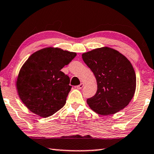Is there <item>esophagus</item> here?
Returning <instances> with one entry per match:
<instances>
[{
	"mask_svg": "<svg viewBox=\"0 0 154 154\" xmlns=\"http://www.w3.org/2000/svg\"><path fill=\"white\" fill-rule=\"evenodd\" d=\"M83 87H84V83H81L80 85H79L76 86V88L79 89V90H81V89H82Z\"/></svg>",
	"mask_w": 154,
	"mask_h": 154,
	"instance_id": "34e87169",
	"label": "esophagus"
}]
</instances>
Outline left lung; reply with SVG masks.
I'll use <instances>...</instances> for the list:
<instances>
[{
  "instance_id": "1",
  "label": "left lung",
  "mask_w": 154,
  "mask_h": 154,
  "mask_svg": "<svg viewBox=\"0 0 154 154\" xmlns=\"http://www.w3.org/2000/svg\"><path fill=\"white\" fill-rule=\"evenodd\" d=\"M97 82L95 95L87 103L98 114H114L125 108L132 99L136 75L132 64L119 51L109 47L96 48L82 55Z\"/></svg>"
}]
</instances>
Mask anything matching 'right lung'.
<instances>
[{"mask_svg":"<svg viewBox=\"0 0 154 154\" xmlns=\"http://www.w3.org/2000/svg\"><path fill=\"white\" fill-rule=\"evenodd\" d=\"M75 56V53L46 48L29 57L20 70L17 88L31 112L47 117L64 106L72 86L69 77L61 69Z\"/></svg>","mask_w":154,"mask_h":154,"instance_id":"1","label":"right lung"}]
</instances>
